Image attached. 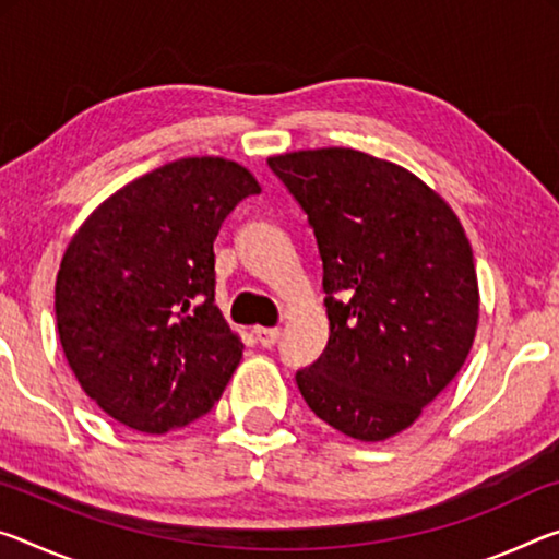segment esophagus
Segmentation results:
<instances>
[{
    "mask_svg": "<svg viewBox=\"0 0 559 559\" xmlns=\"http://www.w3.org/2000/svg\"><path fill=\"white\" fill-rule=\"evenodd\" d=\"M255 341H259L263 348H273L281 338V328H255Z\"/></svg>",
    "mask_w": 559,
    "mask_h": 559,
    "instance_id": "34e87169",
    "label": "esophagus"
}]
</instances>
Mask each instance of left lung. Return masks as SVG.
<instances>
[{"instance_id":"1","label":"left lung","mask_w":559,"mask_h":559,"mask_svg":"<svg viewBox=\"0 0 559 559\" xmlns=\"http://www.w3.org/2000/svg\"><path fill=\"white\" fill-rule=\"evenodd\" d=\"M313 228L331 335L296 373L308 407L345 436H395L463 368L477 276L463 226L418 176L356 148L269 158Z\"/></svg>"}]
</instances>
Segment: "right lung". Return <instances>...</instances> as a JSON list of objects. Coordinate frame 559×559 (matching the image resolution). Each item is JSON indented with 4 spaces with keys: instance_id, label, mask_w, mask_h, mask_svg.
<instances>
[{
    "instance_id": "obj_1",
    "label": "right lung",
    "mask_w": 559,
    "mask_h": 559,
    "mask_svg": "<svg viewBox=\"0 0 559 559\" xmlns=\"http://www.w3.org/2000/svg\"><path fill=\"white\" fill-rule=\"evenodd\" d=\"M261 193L226 158H179L123 186L84 221L57 276L59 341L84 393L139 432L206 415L243 343L216 308L214 241Z\"/></svg>"
}]
</instances>
